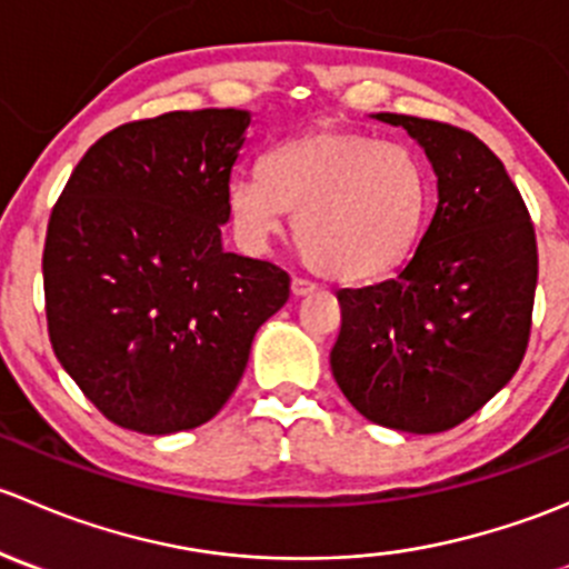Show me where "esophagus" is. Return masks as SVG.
Returning a JSON list of instances; mask_svg holds the SVG:
<instances>
[{"mask_svg": "<svg viewBox=\"0 0 569 569\" xmlns=\"http://www.w3.org/2000/svg\"><path fill=\"white\" fill-rule=\"evenodd\" d=\"M291 291H295L297 297H308L317 291V283H311V280H306V278H295L291 280Z\"/></svg>", "mask_w": 569, "mask_h": 569, "instance_id": "1", "label": "esophagus"}]
</instances>
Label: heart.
Returning <instances> with one entry per match:
<instances>
[{"label": "heart", "instance_id": "1", "mask_svg": "<svg viewBox=\"0 0 569 569\" xmlns=\"http://www.w3.org/2000/svg\"><path fill=\"white\" fill-rule=\"evenodd\" d=\"M228 203L252 242L278 237L291 211L302 261L325 278L363 283L416 248L427 173L410 148L319 126L274 146L261 176L237 178Z\"/></svg>", "mask_w": 569, "mask_h": 569}]
</instances>
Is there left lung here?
<instances>
[{
	"label": "left lung",
	"mask_w": 569,
	"mask_h": 569,
	"mask_svg": "<svg viewBox=\"0 0 569 569\" xmlns=\"http://www.w3.org/2000/svg\"><path fill=\"white\" fill-rule=\"evenodd\" d=\"M401 126L438 176V206L399 274L341 289L332 377L380 427L435 435L487 405L529 347L537 237L501 159L470 131L412 114Z\"/></svg>",
	"instance_id": "obj_1"
}]
</instances>
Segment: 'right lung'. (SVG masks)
Instances as JSON below:
<instances>
[{"label": "right lung", "instance_id": "add662e5", "mask_svg": "<svg viewBox=\"0 0 569 569\" xmlns=\"http://www.w3.org/2000/svg\"><path fill=\"white\" fill-rule=\"evenodd\" d=\"M250 112L131 120L73 168L43 248L51 349L82 393L142 435L222 410L289 272L222 250L231 170Z\"/></svg>", "mask_w": 569, "mask_h": 569}]
</instances>
